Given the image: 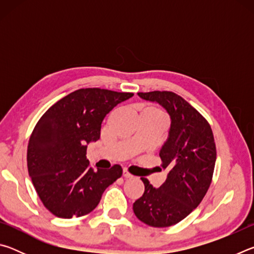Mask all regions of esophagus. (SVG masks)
<instances>
[{
  "label": "esophagus",
  "instance_id": "1",
  "mask_svg": "<svg viewBox=\"0 0 254 254\" xmlns=\"http://www.w3.org/2000/svg\"><path fill=\"white\" fill-rule=\"evenodd\" d=\"M122 174H123V177L124 178H132V175L128 173L127 169H123V173Z\"/></svg>",
  "mask_w": 254,
  "mask_h": 254
}]
</instances>
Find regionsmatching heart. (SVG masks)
Masks as SVG:
<instances>
[{
    "mask_svg": "<svg viewBox=\"0 0 254 254\" xmlns=\"http://www.w3.org/2000/svg\"><path fill=\"white\" fill-rule=\"evenodd\" d=\"M147 109L148 110H154V111H157V112H161L160 110L157 109V107H147ZM147 109H145V110H147ZM161 113H162V112H161Z\"/></svg>",
    "mask_w": 254,
    "mask_h": 254,
    "instance_id": "obj_1",
    "label": "heart"
}]
</instances>
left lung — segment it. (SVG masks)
<instances>
[{
	"label": "left lung",
	"mask_w": 254,
	"mask_h": 254,
	"mask_svg": "<svg viewBox=\"0 0 254 254\" xmlns=\"http://www.w3.org/2000/svg\"><path fill=\"white\" fill-rule=\"evenodd\" d=\"M137 94L165 107L171 126L159 153L162 168L168 170L166 182L154 188L141 178L144 192L133 204V212L149 226L168 227L183 221L203 200L212 183L216 145L207 120L182 96L167 91Z\"/></svg>",
	"instance_id": "8db88e82"
}]
</instances>
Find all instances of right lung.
Returning a JSON list of instances; mask_svg holds the SVG:
<instances>
[{"label":"right lung","instance_id":"add662e5","mask_svg":"<svg viewBox=\"0 0 254 254\" xmlns=\"http://www.w3.org/2000/svg\"><path fill=\"white\" fill-rule=\"evenodd\" d=\"M133 93L80 88L56 102L42 115L29 139L27 162L45 207L62 218L91 213L105 189L122 176L121 166L94 170L86 159L91 141L100 139L102 122Z\"/></svg>","mask_w":254,"mask_h":254}]
</instances>
